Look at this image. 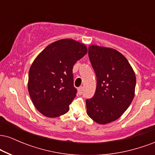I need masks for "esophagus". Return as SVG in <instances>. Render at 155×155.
Here are the masks:
<instances>
[{"instance_id": "34e87169", "label": "esophagus", "mask_w": 155, "mask_h": 155, "mask_svg": "<svg viewBox=\"0 0 155 155\" xmlns=\"http://www.w3.org/2000/svg\"><path fill=\"white\" fill-rule=\"evenodd\" d=\"M83 87H80L78 89V92H79V95H81L83 92Z\"/></svg>"}]
</instances>
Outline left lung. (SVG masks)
Here are the masks:
<instances>
[{
    "mask_svg": "<svg viewBox=\"0 0 155 155\" xmlns=\"http://www.w3.org/2000/svg\"><path fill=\"white\" fill-rule=\"evenodd\" d=\"M88 55L97 86L93 97L86 100L87 112L97 123H110L120 118L132 102L136 75L125 57L115 49L91 45Z\"/></svg>",
    "mask_w": 155,
    "mask_h": 155,
    "instance_id": "8db88e82",
    "label": "left lung"
}]
</instances>
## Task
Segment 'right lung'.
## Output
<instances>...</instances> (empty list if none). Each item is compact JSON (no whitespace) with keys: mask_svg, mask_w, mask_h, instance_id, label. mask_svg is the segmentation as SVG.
Returning a JSON list of instances; mask_svg holds the SVG:
<instances>
[{"mask_svg":"<svg viewBox=\"0 0 155 155\" xmlns=\"http://www.w3.org/2000/svg\"><path fill=\"white\" fill-rule=\"evenodd\" d=\"M87 52L84 44L61 39L47 46L35 58L28 75V92L39 112L54 118L69 111L76 97L73 67Z\"/></svg>","mask_w":155,"mask_h":155,"instance_id":"obj_1","label":"right lung"}]
</instances>
